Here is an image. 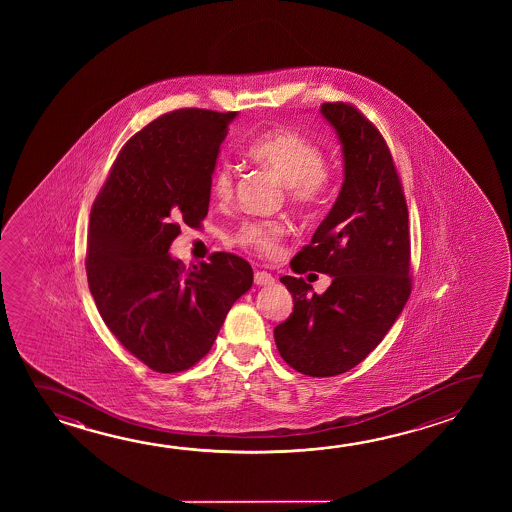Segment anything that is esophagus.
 I'll return each instance as SVG.
<instances>
[{"label": "esophagus", "mask_w": 512, "mask_h": 512, "mask_svg": "<svg viewBox=\"0 0 512 512\" xmlns=\"http://www.w3.org/2000/svg\"><path fill=\"white\" fill-rule=\"evenodd\" d=\"M253 280H255V284L257 285H271L275 282V278H273V275L268 273V271H255Z\"/></svg>", "instance_id": "1"}]
</instances>
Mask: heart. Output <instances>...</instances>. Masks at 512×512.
<instances>
[{
	"mask_svg": "<svg viewBox=\"0 0 512 512\" xmlns=\"http://www.w3.org/2000/svg\"><path fill=\"white\" fill-rule=\"evenodd\" d=\"M248 153L253 160L277 173L285 184L287 198L298 207H314L327 193L330 169L318 144L293 130H277L255 139ZM210 191L218 200L234 193V168L228 160H219L210 176ZM287 234L280 219L246 221L235 230L234 243L260 255H275Z\"/></svg>",
	"mask_w": 512,
	"mask_h": 512,
	"instance_id": "heart-1",
	"label": "heart"
}]
</instances>
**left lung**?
I'll use <instances>...</instances> for the list:
<instances>
[{
  "label": "left lung",
  "instance_id": "1",
  "mask_svg": "<svg viewBox=\"0 0 512 512\" xmlns=\"http://www.w3.org/2000/svg\"><path fill=\"white\" fill-rule=\"evenodd\" d=\"M319 110L343 146L344 182L291 269L327 273L332 284L316 294L303 278H280L294 307L275 343L296 371L334 377L377 348L409 300L411 237L402 182L377 126L343 101Z\"/></svg>",
  "mask_w": 512,
  "mask_h": 512
}]
</instances>
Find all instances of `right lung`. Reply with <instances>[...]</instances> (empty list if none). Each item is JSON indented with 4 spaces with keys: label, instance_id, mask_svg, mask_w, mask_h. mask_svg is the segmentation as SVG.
<instances>
[{
    "label": "right lung",
    "instance_id": "obj_1",
    "mask_svg": "<svg viewBox=\"0 0 512 512\" xmlns=\"http://www.w3.org/2000/svg\"><path fill=\"white\" fill-rule=\"evenodd\" d=\"M237 112L173 110L128 139L91 209L87 282L100 316L157 373L205 357L228 310L253 284L234 253L185 268L169 255L180 225L200 227L210 176Z\"/></svg>",
    "mask_w": 512,
    "mask_h": 512
}]
</instances>
